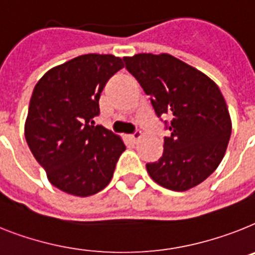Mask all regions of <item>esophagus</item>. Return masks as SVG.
<instances>
[{
	"mask_svg": "<svg viewBox=\"0 0 255 255\" xmlns=\"http://www.w3.org/2000/svg\"><path fill=\"white\" fill-rule=\"evenodd\" d=\"M141 137H142V133H141V131H136V132H134V133L131 136V140L134 141V142H137V141L140 140Z\"/></svg>",
	"mask_w": 255,
	"mask_h": 255,
	"instance_id": "34e87169",
	"label": "esophagus"
}]
</instances>
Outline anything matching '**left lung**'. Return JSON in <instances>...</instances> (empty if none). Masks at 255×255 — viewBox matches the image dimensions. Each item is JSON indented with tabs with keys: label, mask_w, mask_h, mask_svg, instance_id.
<instances>
[{
	"label": "left lung",
	"mask_w": 255,
	"mask_h": 255,
	"mask_svg": "<svg viewBox=\"0 0 255 255\" xmlns=\"http://www.w3.org/2000/svg\"><path fill=\"white\" fill-rule=\"evenodd\" d=\"M126 68L151 100L155 114L171 118L163 154L147 163L160 187L184 192L217 170L232 132L222 92L207 75L171 54L140 53L124 57Z\"/></svg>",
	"instance_id": "8db88e82"
}]
</instances>
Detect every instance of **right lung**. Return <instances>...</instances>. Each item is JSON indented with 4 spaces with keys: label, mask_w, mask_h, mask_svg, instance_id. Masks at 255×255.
<instances>
[{
    "label": "right lung",
    "mask_w": 255,
    "mask_h": 255,
    "mask_svg": "<svg viewBox=\"0 0 255 255\" xmlns=\"http://www.w3.org/2000/svg\"><path fill=\"white\" fill-rule=\"evenodd\" d=\"M123 67L113 54L79 55L50 68L35 85L25 140L48 180L65 193L92 196L113 179L126 145L93 119L105 84Z\"/></svg>",
    "instance_id": "add662e5"
}]
</instances>
